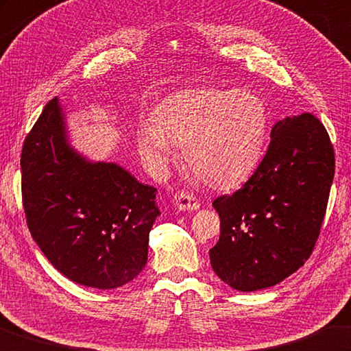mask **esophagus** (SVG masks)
Masks as SVG:
<instances>
[{
	"label": "esophagus",
	"mask_w": 351,
	"mask_h": 351,
	"mask_svg": "<svg viewBox=\"0 0 351 351\" xmlns=\"http://www.w3.org/2000/svg\"><path fill=\"white\" fill-rule=\"evenodd\" d=\"M174 206L179 211H193V210H197L200 204H199V200L193 196V194L180 191L174 196Z\"/></svg>",
	"instance_id": "esophagus-1"
}]
</instances>
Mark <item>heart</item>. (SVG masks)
<instances>
[{"label": "heart", "instance_id": "b5f03b06", "mask_svg": "<svg viewBox=\"0 0 351 351\" xmlns=\"http://www.w3.org/2000/svg\"><path fill=\"white\" fill-rule=\"evenodd\" d=\"M154 122L136 130V146L154 171L163 172L183 147L189 169L215 189L238 188L260 165L269 129L267 106L245 90L189 88L169 95Z\"/></svg>", "mask_w": 351, "mask_h": 351}]
</instances>
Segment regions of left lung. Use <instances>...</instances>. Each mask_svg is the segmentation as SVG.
<instances>
[{
  "label": "left lung",
  "mask_w": 351,
  "mask_h": 351,
  "mask_svg": "<svg viewBox=\"0 0 351 351\" xmlns=\"http://www.w3.org/2000/svg\"><path fill=\"white\" fill-rule=\"evenodd\" d=\"M254 176L217 197L221 237L210 249L215 274L241 292L283 281L311 255L335 177V151L311 113L275 123Z\"/></svg>",
  "instance_id": "left-lung-1"
}]
</instances>
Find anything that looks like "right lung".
I'll use <instances>...</instances> for the list:
<instances>
[{"label":"right lung","mask_w":351,"mask_h":351,"mask_svg":"<svg viewBox=\"0 0 351 351\" xmlns=\"http://www.w3.org/2000/svg\"><path fill=\"white\" fill-rule=\"evenodd\" d=\"M20 165L27 227L57 271L96 289L119 288L143 271L157 188L80 154L59 97L26 136Z\"/></svg>","instance_id":"1"}]
</instances>
